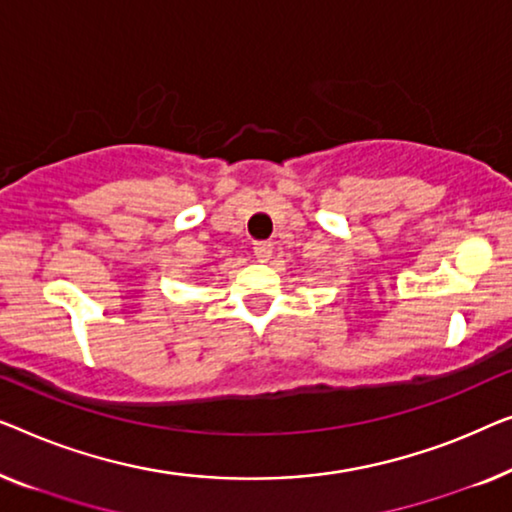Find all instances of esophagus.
<instances>
[{
	"instance_id": "obj_1",
	"label": "esophagus",
	"mask_w": 512,
	"mask_h": 512,
	"mask_svg": "<svg viewBox=\"0 0 512 512\" xmlns=\"http://www.w3.org/2000/svg\"><path fill=\"white\" fill-rule=\"evenodd\" d=\"M253 250H255V257L259 259V262H266V259H269L271 253H273V248H271L269 241H257Z\"/></svg>"
}]
</instances>
